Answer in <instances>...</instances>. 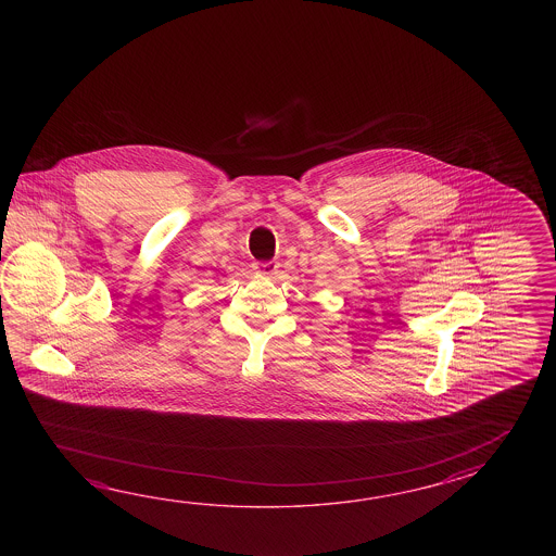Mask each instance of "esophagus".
<instances>
[{
	"label": "esophagus",
	"mask_w": 556,
	"mask_h": 556,
	"mask_svg": "<svg viewBox=\"0 0 556 556\" xmlns=\"http://www.w3.org/2000/svg\"><path fill=\"white\" fill-rule=\"evenodd\" d=\"M278 268H280V262L276 261L261 262L258 264V273L266 274V276H276Z\"/></svg>",
	"instance_id": "34e87169"
}]
</instances>
